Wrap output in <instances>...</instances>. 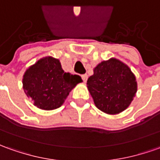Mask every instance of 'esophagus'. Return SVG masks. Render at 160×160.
Instances as JSON below:
<instances>
[{"label":"esophagus","instance_id":"obj_1","mask_svg":"<svg viewBox=\"0 0 160 160\" xmlns=\"http://www.w3.org/2000/svg\"><path fill=\"white\" fill-rule=\"evenodd\" d=\"M82 79L83 82H87V79H88V76H87L86 74H84V75H82Z\"/></svg>","mask_w":160,"mask_h":160}]
</instances>
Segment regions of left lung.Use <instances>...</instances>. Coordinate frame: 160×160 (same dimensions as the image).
I'll use <instances>...</instances> for the list:
<instances>
[{
  "label": "left lung",
  "mask_w": 160,
  "mask_h": 160,
  "mask_svg": "<svg viewBox=\"0 0 160 160\" xmlns=\"http://www.w3.org/2000/svg\"><path fill=\"white\" fill-rule=\"evenodd\" d=\"M88 78L87 88L96 107L109 115L130 106L138 91L136 77L127 64L115 57L99 62Z\"/></svg>",
  "instance_id": "8db88e82"
}]
</instances>
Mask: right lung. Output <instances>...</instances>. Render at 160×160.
<instances>
[{
  "label": "right lung",
  "instance_id": "obj_1",
  "mask_svg": "<svg viewBox=\"0 0 160 160\" xmlns=\"http://www.w3.org/2000/svg\"><path fill=\"white\" fill-rule=\"evenodd\" d=\"M78 75L66 73L60 60L44 57L29 66L22 77V87L34 105L44 111L61 107L69 92L82 82Z\"/></svg>",
  "mask_w": 160,
  "mask_h": 160
}]
</instances>
